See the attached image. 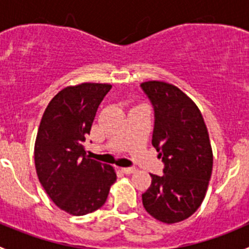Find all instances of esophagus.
<instances>
[{
  "instance_id": "obj_1",
  "label": "esophagus",
  "mask_w": 249,
  "mask_h": 249,
  "mask_svg": "<svg viewBox=\"0 0 249 249\" xmlns=\"http://www.w3.org/2000/svg\"><path fill=\"white\" fill-rule=\"evenodd\" d=\"M122 172H124L125 175H131V173L135 172L134 167H123Z\"/></svg>"
}]
</instances>
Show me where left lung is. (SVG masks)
<instances>
[{"label":"left lung","instance_id":"left-lung-1","mask_svg":"<svg viewBox=\"0 0 249 249\" xmlns=\"http://www.w3.org/2000/svg\"><path fill=\"white\" fill-rule=\"evenodd\" d=\"M155 113L152 144L164 175H150L142 194L145 211L166 224L182 222L200 207L212 175L213 154L200 109L175 85L159 80L141 84Z\"/></svg>","mask_w":249,"mask_h":249}]
</instances>
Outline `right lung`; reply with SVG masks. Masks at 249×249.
Masks as SVG:
<instances>
[{"instance_id": "1", "label": "right lung", "mask_w": 249, "mask_h": 249, "mask_svg": "<svg viewBox=\"0 0 249 249\" xmlns=\"http://www.w3.org/2000/svg\"><path fill=\"white\" fill-rule=\"evenodd\" d=\"M110 88L101 83L65 88L49 102L39 124L35 143L37 176L53 202L72 215L99 210L117 179L114 169L90 159L83 145Z\"/></svg>"}]
</instances>
